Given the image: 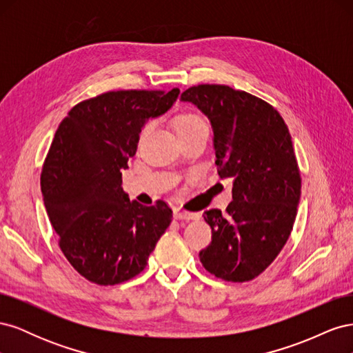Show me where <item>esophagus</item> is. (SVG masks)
Returning a JSON list of instances; mask_svg holds the SVG:
<instances>
[{
  "instance_id": "34e87169",
  "label": "esophagus",
  "mask_w": 353,
  "mask_h": 353,
  "mask_svg": "<svg viewBox=\"0 0 353 353\" xmlns=\"http://www.w3.org/2000/svg\"><path fill=\"white\" fill-rule=\"evenodd\" d=\"M174 216L175 219H184V221H190V219H196L197 215L196 213H191L187 210H181V209H175L174 210Z\"/></svg>"
}]
</instances>
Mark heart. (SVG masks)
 <instances>
[{"instance_id": "1", "label": "heart", "mask_w": 353, "mask_h": 353, "mask_svg": "<svg viewBox=\"0 0 353 353\" xmlns=\"http://www.w3.org/2000/svg\"><path fill=\"white\" fill-rule=\"evenodd\" d=\"M153 121L147 122L141 131V140L143 138L152 131L153 128ZM175 128L179 135H184V134H190V132H194L197 130H203V128H208L205 119L194 112H185V113H181L176 119H175Z\"/></svg>"}]
</instances>
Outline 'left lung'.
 I'll list each match as a JSON object with an SVG mask.
<instances>
[{
    "label": "left lung",
    "instance_id": "1",
    "mask_svg": "<svg viewBox=\"0 0 353 353\" xmlns=\"http://www.w3.org/2000/svg\"><path fill=\"white\" fill-rule=\"evenodd\" d=\"M181 100L209 117L218 174L234 179L225 213L205 212L212 241L200 262L218 279L250 281L274 262L294 225L302 176L290 132L268 101L228 85H194Z\"/></svg>",
    "mask_w": 353,
    "mask_h": 353
}]
</instances>
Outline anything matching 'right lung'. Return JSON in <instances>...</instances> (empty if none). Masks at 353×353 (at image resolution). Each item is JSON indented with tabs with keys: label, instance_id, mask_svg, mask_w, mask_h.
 Wrapping results in <instances>:
<instances>
[{
	"label": "right lung",
	"instance_id": "right-lung-1",
	"mask_svg": "<svg viewBox=\"0 0 353 353\" xmlns=\"http://www.w3.org/2000/svg\"><path fill=\"white\" fill-rule=\"evenodd\" d=\"M178 94L103 92L73 105L52 138L41 172L42 197L60 250L91 283L134 279L172 221L165 200L143 206L121 185L145 121L168 112Z\"/></svg>",
	"mask_w": 353,
	"mask_h": 353
}]
</instances>
